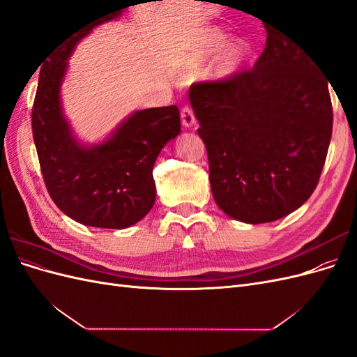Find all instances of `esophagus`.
Returning a JSON list of instances; mask_svg holds the SVG:
<instances>
[{
	"instance_id": "34e87169",
	"label": "esophagus",
	"mask_w": 357,
	"mask_h": 357,
	"mask_svg": "<svg viewBox=\"0 0 357 357\" xmlns=\"http://www.w3.org/2000/svg\"><path fill=\"white\" fill-rule=\"evenodd\" d=\"M181 123L183 126H193L197 123V119H195V113H193V110L190 109L189 105H185L181 109Z\"/></svg>"
}]
</instances>
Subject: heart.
Returning a JSON list of instances; mask_svg holds the SVG:
<instances>
[{
  "label": "heart",
  "mask_w": 357,
  "mask_h": 357,
  "mask_svg": "<svg viewBox=\"0 0 357 357\" xmlns=\"http://www.w3.org/2000/svg\"><path fill=\"white\" fill-rule=\"evenodd\" d=\"M226 40V36L218 28L205 29L193 41L189 55L186 56L185 67L189 71L199 70L214 52H218ZM250 55V46L244 40H234L226 45L219 55L215 56L211 73L218 79H228L238 71Z\"/></svg>",
  "instance_id": "1"
}]
</instances>
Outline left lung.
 I'll list each match as a JSON object with an SVG mask.
<instances>
[{
	"label": "left lung",
	"instance_id": "left-lung-1",
	"mask_svg": "<svg viewBox=\"0 0 357 357\" xmlns=\"http://www.w3.org/2000/svg\"><path fill=\"white\" fill-rule=\"evenodd\" d=\"M265 29L266 46L253 68L189 91L214 201L253 225L282 219L311 197L333 121L317 61L286 32Z\"/></svg>",
	"mask_w": 357,
	"mask_h": 357
}]
</instances>
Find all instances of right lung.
Instances as JSON below:
<instances>
[{"label": "right lung", "mask_w": 357, "mask_h": 357, "mask_svg": "<svg viewBox=\"0 0 357 357\" xmlns=\"http://www.w3.org/2000/svg\"><path fill=\"white\" fill-rule=\"evenodd\" d=\"M122 8L83 25L41 66L32 105V135L50 198L68 218L86 226L123 229L152 210L153 165L169 139L180 134L176 105L139 110L117 126L102 144L82 146L62 114L61 82L75 45Z\"/></svg>", "instance_id": "1"}]
</instances>
